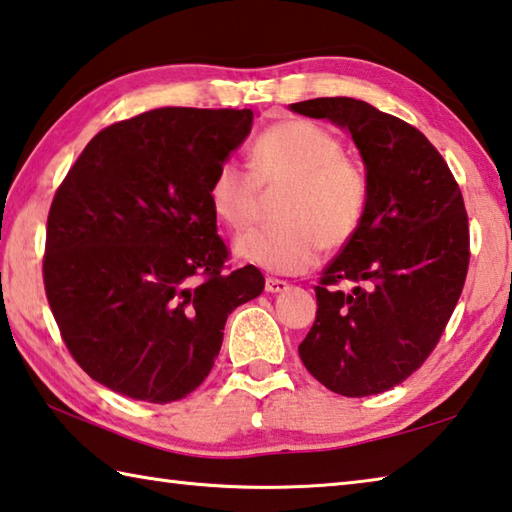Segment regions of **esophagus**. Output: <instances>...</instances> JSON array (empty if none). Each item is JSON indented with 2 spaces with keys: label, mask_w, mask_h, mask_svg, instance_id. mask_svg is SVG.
Masks as SVG:
<instances>
[{
  "label": "esophagus",
  "mask_w": 512,
  "mask_h": 512,
  "mask_svg": "<svg viewBox=\"0 0 512 512\" xmlns=\"http://www.w3.org/2000/svg\"><path fill=\"white\" fill-rule=\"evenodd\" d=\"M288 288L286 280H280V277H266V291L268 293H282Z\"/></svg>",
  "instance_id": "esophagus-1"
}]
</instances>
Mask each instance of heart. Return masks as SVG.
Listing matches in <instances>:
<instances>
[{"label":"heart","instance_id":"1","mask_svg":"<svg viewBox=\"0 0 512 512\" xmlns=\"http://www.w3.org/2000/svg\"><path fill=\"white\" fill-rule=\"evenodd\" d=\"M282 190L271 228H257L235 241L244 262L273 273H302L320 250L349 246L365 224L371 185L356 159L331 129L313 120L286 118L266 127L250 147V172L224 161L208 183L215 219L232 232L253 224L262 192Z\"/></svg>","mask_w":512,"mask_h":512}]
</instances>
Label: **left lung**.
<instances>
[{
	"instance_id": "obj_1",
	"label": "left lung",
	"mask_w": 512,
	"mask_h": 512,
	"mask_svg": "<svg viewBox=\"0 0 512 512\" xmlns=\"http://www.w3.org/2000/svg\"><path fill=\"white\" fill-rule=\"evenodd\" d=\"M291 109L349 129L371 185L365 224L315 286L318 313L300 358L331 392L383 394L439 345L466 284L470 228L459 183L416 127L369 102L313 98Z\"/></svg>"
}]
</instances>
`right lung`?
Here are the masks:
<instances>
[{
	"mask_svg": "<svg viewBox=\"0 0 512 512\" xmlns=\"http://www.w3.org/2000/svg\"><path fill=\"white\" fill-rule=\"evenodd\" d=\"M250 109L163 107L87 143L46 219L44 291L73 360L114 392L172 403L219 356L228 315L264 291L228 266L208 183Z\"/></svg>",
	"mask_w": 512,
	"mask_h": 512,
	"instance_id": "add662e5",
	"label": "right lung"
}]
</instances>
